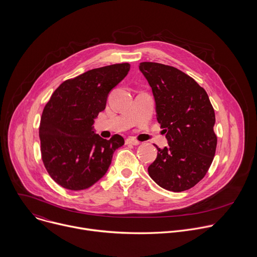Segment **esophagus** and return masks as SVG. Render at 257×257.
I'll return each mask as SVG.
<instances>
[{
  "label": "esophagus",
  "mask_w": 257,
  "mask_h": 257,
  "mask_svg": "<svg viewBox=\"0 0 257 257\" xmlns=\"http://www.w3.org/2000/svg\"><path fill=\"white\" fill-rule=\"evenodd\" d=\"M125 143H126V144H132V145H138L140 142L137 141L136 139H134L133 137H128V138L125 140Z\"/></svg>",
  "instance_id": "obj_1"
}]
</instances>
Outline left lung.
Listing matches in <instances>:
<instances>
[{
    "label": "left lung",
    "mask_w": 257,
    "mask_h": 257,
    "mask_svg": "<svg viewBox=\"0 0 257 257\" xmlns=\"http://www.w3.org/2000/svg\"><path fill=\"white\" fill-rule=\"evenodd\" d=\"M139 70L153 89L157 119L169 143L164 150L156 145L158 157L149 174L166 190H188L205 176L215 154L213 107L206 91L179 69L142 62Z\"/></svg>",
    "instance_id": "obj_1"
}]
</instances>
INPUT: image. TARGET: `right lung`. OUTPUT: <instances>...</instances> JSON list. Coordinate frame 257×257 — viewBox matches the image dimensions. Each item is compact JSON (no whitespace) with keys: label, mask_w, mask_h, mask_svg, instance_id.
<instances>
[{"label":"right lung","mask_w":257,"mask_h":257,"mask_svg":"<svg viewBox=\"0 0 257 257\" xmlns=\"http://www.w3.org/2000/svg\"><path fill=\"white\" fill-rule=\"evenodd\" d=\"M129 70L128 63L89 70L64 81L46 104L40 125L42 160L51 178L63 188L77 191L92 186L124 144L118 134L109 140L101 138L92 125L105 108L109 91Z\"/></svg>","instance_id":"obj_1"}]
</instances>
